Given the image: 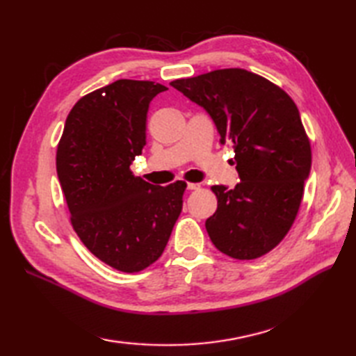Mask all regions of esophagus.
<instances>
[{"label": "esophagus", "mask_w": 356, "mask_h": 356, "mask_svg": "<svg viewBox=\"0 0 356 356\" xmlns=\"http://www.w3.org/2000/svg\"><path fill=\"white\" fill-rule=\"evenodd\" d=\"M199 188H200V185H199V184H188V185H186V190H190V191L199 190Z\"/></svg>", "instance_id": "obj_1"}]
</instances>
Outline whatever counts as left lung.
<instances>
[{
    "instance_id": "left-lung-1",
    "label": "left lung",
    "mask_w": 356,
    "mask_h": 356,
    "mask_svg": "<svg viewBox=\"0 0 356 356\" xmlns=\"http://www.w3.org/2000/svg\"><path fill=\"white\" fill-rule=\"evenodd\" d=\"M171 86L205 110L234 148L240 182L214 185L207 231L218 251L252 260L274 249L297 217L311 172V143L289 95L243 69L214 70Z\"/></svg>"
}]
</instances>
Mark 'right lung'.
I'll return each mask as SVG.
<instances>
[{
  "label": "right lung",
  "instance_id": "1",
  "mask_svg": "<svg viewBox=\"0 0 356 356\" xmlns=\"http://www.w3.org/2000/svg\"><path fill=\"white\" fill-rule=\"evenodd\" d=\"M165 90L119 79L81 97L56 151L73 229L90 252L122 272H139L162 255L182 211L185 182L151 185L130 170L147 143L149 102Z\"/></svg>",
  "mask_w": 356,
  "mask_h": 356
}]
</instances>
